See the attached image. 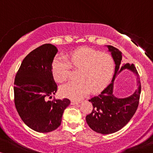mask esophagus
I'll return each instance as SVG.
<instances>
[{
  "instance_id": "1",
  "label": "esophagus",
  "mask_w": 153,
  "mask_h": 153,
  "mask_svg": "<svg viewBox=\"0 0 153 153\" xmlns=\"http://www.w3.org/2000/svg\"><path fill=\"white\" fill-rule=\"evenodd\" d=\"M79 103H80V102H79V101H74V100H72V101H71V104H79Z\"/></svg>"
}]
</instances>
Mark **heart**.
<instances>
[{
  "label": "heart",
  "instance_id": "obj_1",
  "mask_svg": "<svg viewBox=\"0 0 153 153\" xmlns=\"http://www.w3.org/2000/svg\"><path fill=\"white\" fill-rule=\"evenodd\" d=\"M71 63L80 69L76 81L62 85L60 93L65 97L72 100H80L91 91L97 93L102 91L109 83L114 71V60L108 54L87 47L76 50L69 56ZM70 62L64 56H58L52 64L54 79L63 82L69 76Z\"/></svg>",
  "mask_w": 153,
  "mask_h": 153
}]
</instances>
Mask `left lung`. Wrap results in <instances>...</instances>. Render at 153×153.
Returning a JSON list of instances; mask_svg holds the SVG:
<instances>
[{
    "label": "left lung",
    "mask_w": 153,
    "mask_h": 153,
    "mask_svg": "<svg viewBox=\"0 0 153 153\" xmlns=\"http://www.w3.org/2000/svg\"><path fill=\"white\" fill-rule=\"evenodd\" d=\"M115 62V72L109 85L100 95L89 100L93 104V111L85 117L87 124L93 131L102 134L116 132L125 126L134 115L139 106L141 82L134 64H121L122 53L118 49L107 45ZM127 68L137 76L138 88L132 95L125 98H117L113 95L115 77L123 70Z\"/></svg>",
    "instance_id": "obj_1"
}]
</instances>
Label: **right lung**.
Segmentation results:
<instances>
[{"instance_id": "1", "label": "right lung", "mask_w": 153, "mask_h": 153, "mask_svg": "<svg viewBox=\"0 0 153 153\" xmlns=\"http://www.w3.org/2000/svg\"><path fill=\"white\" fill-rule=\"evenodd\" d=\"M58 52L55 46L45 44L27 55L14 79V104L27 126L41 133L50 132L60 125L70 100H48L57 91L52 62Z\"/></svg>"}]
</instances>
